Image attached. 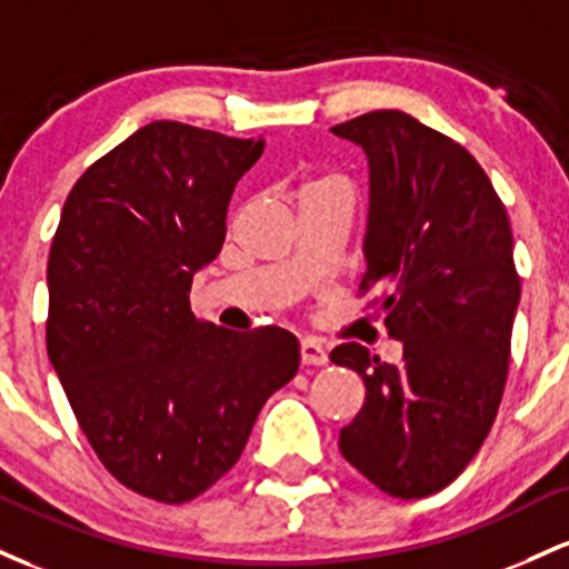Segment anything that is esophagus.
Here are the masks:
<instances>
[{
  "label": "esophagus",
  "mask_w": 569,
  "mask_h": 569,
  "mask_svg": "<svg viewBox=\"0 0 569 569\" xmlns=\"http://www.w3.org/2000/svg\"><path fill=\"white\" fill-rule=\"evenodd\" d=\"M301 362L303 366H328V352L315 338H306L301 341Z\"/></svg>",
  "instance_id": "esophagus-1"
}]
</instances>
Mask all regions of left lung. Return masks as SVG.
Segmentation results:
<instances>
[{"label":"left lung","mask_w":569,"mask_h":569,"mask_svg":"<svg viewBox=\"0 0 569 569\" xmlns=\"http://www.w3.org/2000/svg\"><path fill=\"white\" fill-rule=\"evenodd\" d=\"M360 144L370 169L366 277L379 287L398 366L360 343L330 352L366 381V403L338 449L373 487L403 500L436 495L489 436L508 379L521 298L513 233L478 161L400 110L330 129Z\"/></svg>","instance_id":"left-lung-1"}]
</instances>
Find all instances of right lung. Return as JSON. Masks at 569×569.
<instances>
[{
  "label": "right lung",
  "mask_w": 569,
  "mask_h": 569,
  "mask_svg": "<svg viewBox=\"0 0 569 569\" xmlns=\"http://www.w3.org/2000/svg\"><path fill=\"white\" fill-rule=\"evenodd\" d=\"M174 120L147 123L69 190L48 258V357L80 430L123 487L193 500L239 462L296 376L282 328L203 325L190 284L226 241L236 182L263 156Z\"/></svg>",
  "instance_id": "obj_1"
}]
</instances>
